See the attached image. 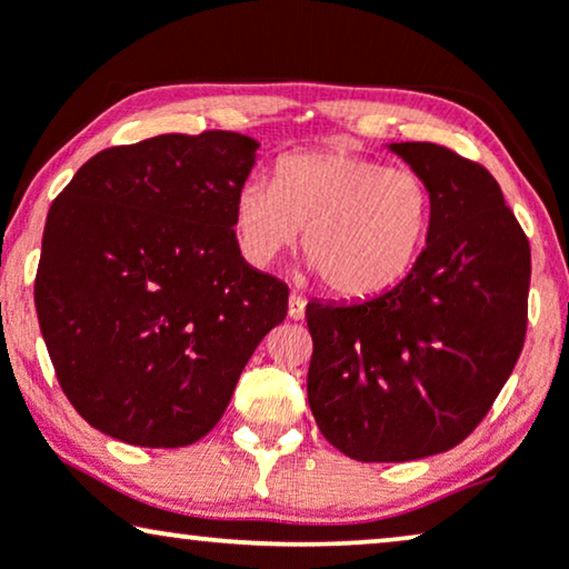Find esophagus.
<instances>
[{
	"instance_id": "1",
	"label": "esophagus",
	"mask_w": 569,
	"mask_h": 569,
	"mask_svg": "<svg viewBox=\"0 0 569 569\" xmlns=\"http://www.w3.org/2000/svg\"><path fill=\"white\" fill-rule=\"evenodd\" d=\"M287 316H290L292 321H300V318L306 316V298H300L298 292H292L290 302H287Z\"/></svg>"
}]
</instances>
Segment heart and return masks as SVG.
<instances>
[{"label":"heart","instance_id":"b5f03b06","mask_svg":"<svg viewBox=\"0 0 569 569\" xmlns=\"http://www.w3.org/2000/svg\"><path fill=\"white\" fill-rule=\"evenodd\" d=\"M432 224V191L409 168L347 150H310L277 162L274 181L248 178L232 228L253 267L298 246L326 287L349 300L376 298L409 274Z\"/></svg>","mask_w":569,"mask_h":569}]
</instances>
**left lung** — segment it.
<instances>
[{"instance_id": "obj_1", "label": "left lung", "mask_w": 569, "mask_h": 569, "mask_svg": "<svg viewBox=\"0 0 569 569\" xmlns=\"http://www.w3.org/2000/svg\"><path fill=\"white\" fill-rule=\"evenodd\" d=\"M388 150L432 191L409 274L368 300L306 308L318 430L365 463L446 453L473 432L526 339L531 246L487 168L430 142Z\"/></svg>"}]
</instances>
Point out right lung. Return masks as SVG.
I'll return each instance as SVG.
<instances>
[{
    "label": "right lung",
    "mask_w": 569,
    "mask_h": 569,
    "mask_svg": "<svg viewBox=\"0 0 569 569\" xmlns=\"http://www.w3.org/2000/svg\"><path fill=\"white\" fill-rule=\"evenodd\" d=\"M256 150L236 131L111 147L51 204L38 323L61 391L108 438L201 440L284 321L290 290L240 256L232 230Z\"/></svg>",
    "instance_id": "obj_1"
}]
</instances>
